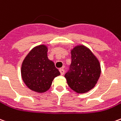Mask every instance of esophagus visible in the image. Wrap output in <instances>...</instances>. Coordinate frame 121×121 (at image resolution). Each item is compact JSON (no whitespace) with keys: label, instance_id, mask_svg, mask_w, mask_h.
Here are the masks:
<instances>
[{"label":"esophagus","instance_id":"34e87169","mask_svg":"<svg viewBox=\"0 0 121 121\" xmlns=\"http://www.w3.org/2000/svg\"><path fill=\"white\" fill-rule=\"evenodd\" d=\"M60 74L61 75H63V74L65 73V70L63 69H60Z\"/></svg>","mask_w":121,"mask_h":121}]
</instances>
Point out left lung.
Here are the masks:
<instances>
[{
	"mask_svg": "<svg viewBox=\"0 0 121 121\" xmlns=\"http://www.w3.org/2000/svg\"><path fill=\"white\" fill-rule=\"evenodd\" d=\"M71 64L65 74L69 86L78 93L93 88L100 75V66L91 50L83 45L71 50Z\"/></svg>",
	"mask_w": 121,
	"mask_h": 121,
	"instance_id": "8db88e82",
	"label": "left lung"
}]
</instances>
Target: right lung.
<instances>
[{
	"mask_svg": "<svg viewBox=\"0 0 121 121\" xmlns=\"http://www.w3.org/2000/svg\"><path fill=\"white\" fill-rule=\"evenodd\" d=\"M60 74L54 62L48 59L47 47L45 45L34 48L22 62V80L29 89L35 92L47 91L54 78Z\"/></svg>",
	"mask_w": 121,
	"mask_h": 121,
	"instance_id": "obj_1",
	"label": "right lung"
}]
</instances>
